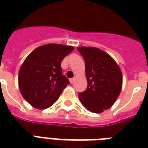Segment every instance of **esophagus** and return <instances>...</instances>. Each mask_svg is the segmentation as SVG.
<instances>
[{
    "label": "esophagus",
    "mask_w": 148,
    "mask_h": 148,
    "mask_svg": "<svg viewBox=\"0 0 148 148\" xmlns=\"http://www.w3.org/2000/svg\"><path fill=\"white\" fill-rule=\"evenodd\" d=\"M74 81H75V78H71L70 79H69V82H70V83H73V82H74Z\"/></svg>",
    "instance_id": "obj_1"
}]
</instances>
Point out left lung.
<instances>
[{"mask_svg":"<svg viewBox=\"0 0 148 148\" xmlns=\"http://www.w3.org/2000/svg\"><path fill=\"white\" fill-rule=\"evenodd\" d=\"M85 60L87 88L79 92L80 102L90 112L99 113L110 108L120 95L123 76L109 54L94 47H77Z\"/></svg>","mask_w":148,"mask_h":148,"instance_id":"8db88e82","label":"left lung"}]
</instances>
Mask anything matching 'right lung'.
I'll return each mask as SVG.
<instances>
[{
	"label": "right lung",
	"mask_w": 148,
	"mask_h": 148,
	"mask_svg": "<svg viewBox=\"0 0 148 148\" xmlns=\"http://www.w3.org/2000/svg\"><path fill=\"white\" fill-rule=\"evenodd\" d=\"M73 46L47 44L35 49L19 70L21 93L33 107L44 110L57 101L69 81L62 75L61 62Z\"/></svg>",
	"instance_id": "right-lung-1"
}]
</instances>
